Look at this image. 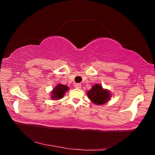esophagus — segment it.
I'll list each match as a JSON object with an SVG mask.
<instances>
[{
    "label": "esophagus",
    "instance_id": "obj_1",
    "mask_svg": "<svg viewBox=\"0 0 155 155\" xmlns=\"http://www.w3.org/2000/svg\"><path fill=\"white\" fill-rule=\"evenodd\" d=\"M74 87L76 88H78V89H80L81 87V83H76Z\"/></svg>",
    "mask_w": 155,
    "mask_h": 155
}]
</instances>
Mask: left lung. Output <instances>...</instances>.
<instances>
[{
	"mask_svg": "<svg viewBox=\"0 0 155 155\" xmlns=\"http://www.w3.org/2000/svg\"><path fill=\"white\" fill-rule=\"evenodd\" d=\"M87 96L93 103L96 104H104L111 98L109 91L104 90L99 84H96L88 91Z\"/></svg>",
	"mask_w": 155,
	"mask_h": 155,
	"instance_id": "obj_1",
	"label": "left lung"
}]
</instances>
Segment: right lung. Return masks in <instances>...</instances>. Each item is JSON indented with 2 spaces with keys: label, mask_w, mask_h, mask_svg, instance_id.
Segmentation results:
<instances>
[{
  "label": "right lung",
  "mask_w": 155,
  "mask_h": 155,
  "mask_svg": "<svg viewBox=\"0 0 155 155\" xmlns=\"http://www.w3.org/2000/svg\"><path fill=\"white\" fill-rule=\"evenodd\" d=\"M68 89L69 88H68V86L62 85V84H59L52 90L51 98L52 100H58L62 98L65 93L68 90Z\"/></svg>",
  "instance_id": "obj_1"
}]
</instances>
